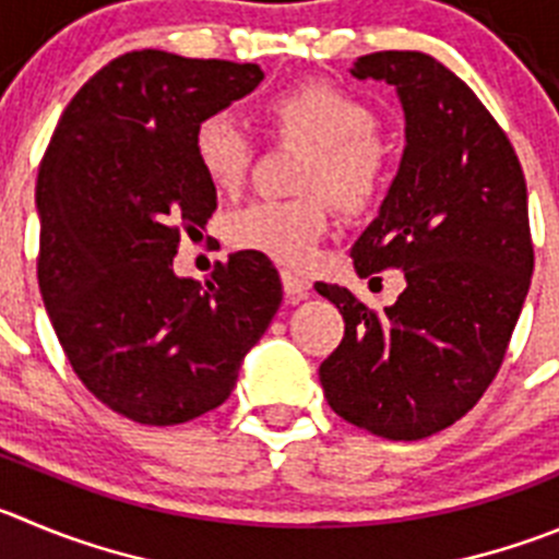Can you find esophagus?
I'll use <instances>...</instances> for the list:
<instances>
[{"label": "esophagus", "instance_id": "esophagus-1", "mask_svg": "<svg viewBox=\"0 0 559 559\" xmlns=\"http://www.w3.org/2000/svg\"><path fill=\"white\" fill-rule=\"evenodd\" d=\"M281 284H284L286 297H292V300H306L311 292V281L306 275L295 273V270H281Z\"/></svg>", "mask_w": 559, "mask_h": 559}]
</instances>
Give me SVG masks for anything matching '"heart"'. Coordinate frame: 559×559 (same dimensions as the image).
<instances>
[{
  "label": "heart",
  "mask_w": 559,
  "mask_h": 559,
  "mask_svg": "<svg viewBox=\"0 0 559 559\" xmlns=\"http://www.w3.org/2000/svg\"><path fill=\"white\" fill-rule=\"evenodd\" d=\"M267 115L281 134L314 148L306 165L304 190L317 195L250 203L228 217L226 237L239 250L306 267L331 228V206L320 192L353 212L369 206L385 181L389 154L374 138V109L331 82H309L281 93L267 104ZM192 156L217 192H237L253 162V140L231 112H212L192 132Z\"/></svg>",
  "instance_id": "b5f03b06"
}]
</instances>
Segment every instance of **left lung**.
<instances>
[{"label": "left lung", "instance_id": "left-lung-1", "mask_svg": "<svg viewBox=\"0 0 559 559\" xmlns=\"http://www.w3.org/2000/svg\"><path fill=\"white\" fill-rule=\"evenodd\" d=\"M350 74L397 87L405 112L400 170L353 264L361 278L403 270L405 289L374 314L344 286H314L344 317L320 383L350 425L416 441L468 414L502 367L535 264L526 181L493 115L430 55L374 51Z\"/></svg>", "mask_w": 559, "mask_h": 559}]
</instances>
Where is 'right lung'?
Instances as JSON below:
<instances>
[{"instance_id": "right-lung-1", "label": "right lung", "mask_w": 559, "mask_h": 559, "mask_svg": "<svg viewBox=\"0 0 559 559\" xmlns=\"http://www.w3.org/2000/svg\"><path fill=\"white\" fill-rule=\"evenodd\" d=\"M262 80L253 62L129 51L80 87L40 162L44 306L76 378L140 425L226 403L281 306L262 253H231L203 284L174 273L181 231L217 209L192 132Z\"/></svg>"}]
</instances>
